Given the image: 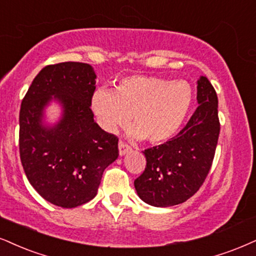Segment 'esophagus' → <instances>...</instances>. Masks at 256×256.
Segmentation results:
<instances>
[{
  "mask_svg": "<svg viewBox=\"0 0 256 256\" xmlns=\"http://www.w3.org/2000/svg\"><path fill=\"white\" fill-rule=\"evenodd\" d=\"M129 150H130V147H129L128 144H126L124 142H122V141H120V142H118V154H120V156H123L124 154H127Z\"/></svg>",
  "mask_w": 256,
  "mask_h": 256,
  "instance_id": "obj_1",
  "label": "esophagus"
}]
</instances>
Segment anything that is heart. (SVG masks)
Here are the masks:
<instances>
[{"mask_svg":"<svg viewBox=\"0 0 256 256\" xmlns=\"http://www.w3.org/2000/svg\"><path fill=\"white\" fill-rule=\"evenodd\" d=\"M194 89L186 80H168L153 76H129L112 91L98 89L91 110L108 133L128 124L133 115L130 138H146L153 144L171 140L180 130L194 106Z\"/></svg>","mask_w":256,"mask_h":256,"instance_id":"heart-1","label":"heart"}]
</instances>
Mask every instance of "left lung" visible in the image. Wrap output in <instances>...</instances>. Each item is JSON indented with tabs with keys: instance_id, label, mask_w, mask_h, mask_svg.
I'll return each instance as SVG.
<instances>
[{
	"instance_id": "left-lung-1",
	"label": "left lung",
	"mask_w": 256,
	"mask_h": 256,
	"mask_svg": "<svg viewBox=\"0 0 256 256\" xmlns=\"http://www.w3.org/2000/svg\"><path fill=\"white\" fill-rule=\"evenodd\" d=\"M198 108L167 142L144 152L147 164L134 180L144 203L167 208L184 203L200 190L210 171L220 135L218 100L204 76L197 80Z\"/></svg>"
}]
</instances>
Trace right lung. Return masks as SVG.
Returning <instances> with one entry per match:
<instances>
[{"label":"right lung","mask_w":256,"mask_h":256,"mask_svg":"<svg viewBox=\"0 0 256 256\" xmlns=\"http://www.w3.org/2000/svg\"><path fill=\"white\" fill-rule=\"evenodd\" d=\"M94 68L66 62L41 70L21 103V164L30 185L44 200L76 208L97 194L104 170L118 156V140L94 122L91 98ZM60 104L62 115L48 124L46 109Z\"/></svg>","instance_id":"obj_1"}]
</instances>
